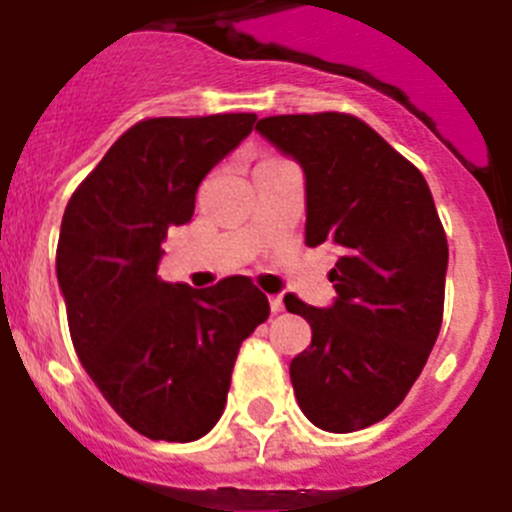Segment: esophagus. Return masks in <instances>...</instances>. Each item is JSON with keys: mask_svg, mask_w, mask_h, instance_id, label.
I'll return each instance as SVG.
<instances>
[{"mask_svg": "<svg viewBox=\"0 0 512 512\" xmlns=\"http://www.w3.org/2000/svg\"><path fill=\"white\" fill-rule=\"evenodd\" d=\"M270 309H273V314H281L286 306H283V299L281 296H270Z\"/></svg>", "mask_w": 512, "mask_h": 512, "instance_id": "obj_1", "label": "esophagus"}]
</instances>
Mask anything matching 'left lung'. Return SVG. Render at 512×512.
Returning a JSON list of instances; mask_svg holds the SVG:
<instances>
[{"label":"left lung","mask_w":512,"mask_h":512,"mask_svg":"<svg viewBox=\"0 0 512 512\" xmlns=\"http://www.w3.org/2000/svg\"><path fill=\"white\" fill-rule=\"evenodd\" d=\"M255 128L304 170L306 244L340 255L332 306L283 299L311 324L291 361L296 402L330 433L368 428L402 404L441 332L448 242L433 195L355 115H270Z\"/></svg>","instance_id":"1"}]
</instances>
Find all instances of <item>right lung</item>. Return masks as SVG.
<instances>
[{"instance_id":"right-lung-1","label":"right lung","mask_w":512,"mask_h":512,"mask_svg":"<svg viewBox=\"0 0 512 512\" xmlns=\"http://www.w3.org/2000/svg\"><path fill=\"white\" fill-rule=\"evenodd\" d=\"M255 113L149 118L74 190L56 275L74 350L136 433L188 443L219 422L239 345L270 314L244 275L211 288L164 283L162 242L188 224L203 177L247 139Z\"/></svg>"}]
</instances>
